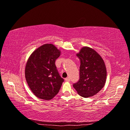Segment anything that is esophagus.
Segmentation results:
<instances>
[{
  "label": "esophagus",
  "instance_id": "esophagus-1",
  "mask_svg": "<svg viewBox=\"0 0 130 130\" xmlns=\"http://www.w3.org/2000/svg\"><path fill=\"white\" fill-rule=\"evenodd\" d=\"M70 80H71V79H70V78H69V77L65 78V80H66V81H67V82H69Z\"/></svg>",
  "mask_w": 130,
  "mask_h": 130
}]
</instances>
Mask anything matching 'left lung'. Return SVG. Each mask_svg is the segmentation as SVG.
<instances>
[{"label": "left lung", "instance_id": "8db88e82", "mask_svg": "<svg viewBox=\"0 0 130 130\" xmlns=\"http://www.w3.org/2000/svg\"><path fill=\"white\" fill-rule=\"evenodd\" d=\"M80 61V79L73 87L80 96L88 98L101 90L106 80V69L102 57L96 51L83 47L77 53Z\"/></svg>", "mask_w": 130, "mask_h": 130}]
</instances>
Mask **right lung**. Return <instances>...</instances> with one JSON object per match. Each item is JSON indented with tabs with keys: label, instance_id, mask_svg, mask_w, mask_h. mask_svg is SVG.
I'll return each instance as SVG.
<instances>
[{
	"label": "right lung",
	"instance_id": "add662e5",
	"mask_svg": "<svg viewBox=\"0 0 130 130\" xmlns=\"http://www.w3.org/2000/svg\"><path fill=\"white\" fill-rule=\"evenodd\" d=\"M60 54L54 45L45 44L35 50L28 58L25 70V79L37 97L50 100L58 93L64 81L55 63Z\"/></svg>",
	"mask_w": 130,
	"mask_h": 130
}]
</instances>
